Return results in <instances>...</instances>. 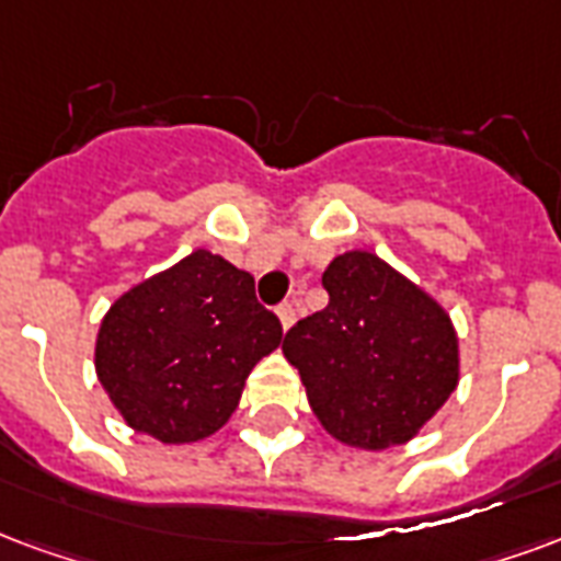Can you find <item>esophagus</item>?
Wrapping results in <instances>:
<instances>
[{
  "mask_svg": "<svg viewBox=\"0 0 561 561\" xmlns=\"http://www.w3.org/2000/svg\"><path fill=\"white\" fill-rule=\"evenodd\" d=\"M276 314H279L282 330H288V327L294 323V306H291V302H279V306H276Z\"/></svg>",
  "mask_w": 561,
  "mask_h": 561,
  "instance_id": "1",
  "label": "esophagus"
}]
</instances>
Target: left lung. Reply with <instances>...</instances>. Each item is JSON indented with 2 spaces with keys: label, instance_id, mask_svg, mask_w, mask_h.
Wrapping results in <instances>:
<instances>
[{
  "label": "left lung",
  "instance_id": "1",
  "mask_svg": "<svg viewBox=\"0 0 561 561\" xmlns=\"http://www.w3.org/2000/svg\"><path fill=\"white\" fill-rule=\"evenodd\" d=\"M321 282L327 309L282 342L314 416L347 446L404 443L458 386L449 314L371 252H344Z\"/></svg>",
  "mask_w": 561,
  "mask_h": 561
}]
</instances>
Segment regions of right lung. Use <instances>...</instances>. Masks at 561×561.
Here are the masks:
<instances>
[{"label":"right lung","mask_w":561,"mask_h":561,"mask_svg":"<svg viewBox=\"0 0 561 561\" xmlns=\"http://www.w3.org/2000/svg\"><path fill=\"white\" fill-rule=\"evenodd\" d=\"M279 342V318L247 270L196 249L112 306L94 365L130 428L196 443L226 425L249 371Z\"/></svg>","instance_id":"obj_1"}]
</instances>
